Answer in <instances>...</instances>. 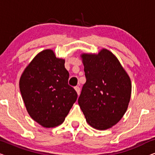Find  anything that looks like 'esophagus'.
Instances as JSON below:
<instances>
[{
	"label": "esophagus",
	"mask_w": 155,
	"mask_h": 155,
	"mask_svg": "<svg viewBox=\"0 0 155 155\" xmlns=\"http://www.w3.org/2000/svg\"><path fill=\"white\" fill-rule=\"evenodd\" d=\"M75 90L76 92H77L78 95H80V89L79 87H75Z\"/></svg>",
	"instance_id": "obj_1"
}]
</instances>
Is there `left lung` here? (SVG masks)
<instances>
[{
    "label": "left lung",
    "mask_w": 155,
    "mask_h": 155,
    "mask_svg": "<svg viewBox=\"0 0 155 155\" xmlns=\"http://www.w3.org/2000/svg\"><path fill=\"white\" fill-rule=\"evenodd\" d=\"M86 82L78 104L86 121L97 130H107L123 118L131 96L130 78L113 53L82 54Z\"/></svg>",
    "instance_id": "left-lung-1"
}]
</instances>
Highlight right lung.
<instances>
[{
  "instance_id": "right-lung-1",
  "label": "right lung",
  "mask_w": 155,
  "mask_h": 155,
  "mask_svg": "<svg viewBox=\"0 0 155 155\" xmlns=\"http://www.w3.org/2000/svg\"><path fill=\"white\" fill-rule=\"evenodd\" d=\"M68 78L65 59L56 58L51 49L39 52L21 75L19 85L27 111L44 128L63 124L77 100Z\"/></svg>"
}]
</instances>
